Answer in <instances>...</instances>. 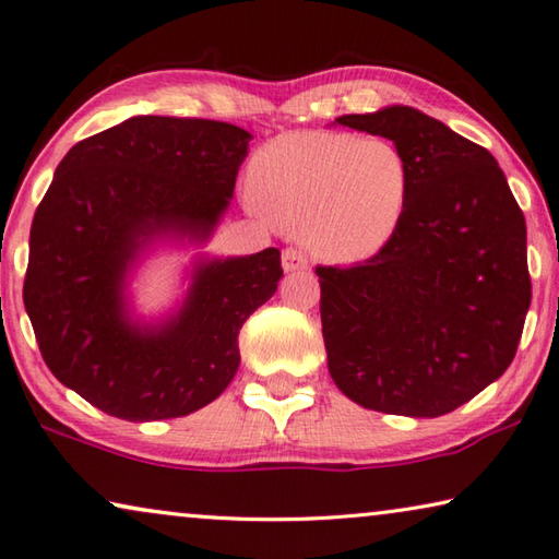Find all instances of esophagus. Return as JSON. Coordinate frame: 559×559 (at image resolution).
I'll return each instance as SVG.
<instances>
[{
  "label": "esophagus",
  "instance_id": "34e87169",
  "mask_svg": "<svg viewBox=\"0 0 559 559\" xmlns=\"http://www.w3.org/2000/svg\"><path fill=\"white\" fill-rule=\"evenodd\" d=\"M282 267L287 272H299L309 267V258L307 252L299 248H284L282 250Z\"/></svg>",
  "mask_w": 559,
  "mask_h": 559
}]
</instances>
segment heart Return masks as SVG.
I'll return each instance as SVG.
<instances>
[{
    "label": "heart",
    "mask_w": 559,
    "mask_h": 559,
    "mask_svg": "<svg viewBox=\"0 0 559 559\" xmlns=\"http://www.w3.org/2000/svg\"><path fill=\"white\" fill-rule=\"evenodd\" d=\"M248 182L262 214L345 265L377 255L396 236L411 199L406 155L379 135L282 133L252 155Z\"/></svg>",
    "instance_id": "heart-1"
}]
</instances>
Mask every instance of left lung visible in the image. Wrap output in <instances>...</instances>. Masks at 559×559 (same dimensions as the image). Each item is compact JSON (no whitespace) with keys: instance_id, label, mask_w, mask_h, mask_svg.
<instances>
[{"instance_id":"obj_1","label":"left lung","mask_w":559,"mask_h":559,"mask_svg":"<svg viewBox=\"0 0 559 559\" xmlns=\"http://www.w3.org/2000/svg\"><path fill=\"white\" fill-rule=\"evenodd\" d=\"M335 121L402 148L411 199L377 255L316 267L329 372L365 408L450 414L519 347L531 307L523 212L493 155L424 111L396 104Z\"/></svg>"}]
</instances>
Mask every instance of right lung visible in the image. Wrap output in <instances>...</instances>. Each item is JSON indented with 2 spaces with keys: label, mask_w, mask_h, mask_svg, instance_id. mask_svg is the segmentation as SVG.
I'll use <instances>...</instances> for the list:
<instances>
[{
  "label": "right lung",
  "mask_w": 559,
  "mask_h": 559,
  "mask_svg": "<svg viewBox=\"0 0 559 559\" xmlns=\"http://www.w3.org/2000/svg\"><path fill=\"white\" fill-rule=\"evenodd\" d=\"M252 135L234 123L133 116L72 145L28 240L24 307L62 384L123 420L187 416L234 379L238 333L277 292V248L202 260L160 325L126 311V272L155 238L206 240Z\"/></svg>",
  "instance_id": "obj_1"
}]
</instances>
